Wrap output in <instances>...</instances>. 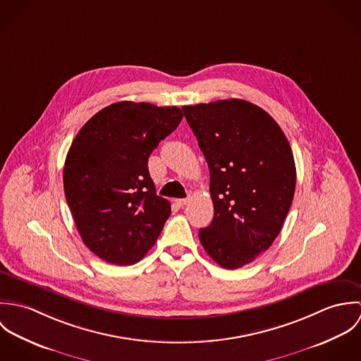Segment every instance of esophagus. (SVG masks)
Listing matches in <instances>:
<instances>
[{
  "mask_svg": "<svg viewBox=\"0 0 361 361\" xmlns=\"http://www.w3.org/2000/svg\"><path fill=\"white\" fill-rule=\"evenodd\" d=\"M175 202H176V204H178V206L182 207L186 206L189 200H188V199H178V200H175Z\"/></svg>",
  "mask_w": 361,
  "mask_h": 361,
  "instance_id": "esophagus-1",
  "label": "esophagus"
}]
</instances>
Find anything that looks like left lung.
Segmentation results:
<instances>
[{
	"label": "left lung",
	"instance_id": "left-lung-1",
	"mask_svg": "<svg viewBox=\"0 0 361 361\" xmlns=\"http://www.w3.org/2000/svg\"><path fill=\"white\" fill-rule=\"evenodd\" d=\"M209 169L214 218L199 238L228 269L268 250L293 202L296 166L274 118L255 104L231 99L182 106Z\"/></svg>",
	"mask_w": 361,
	"mask_h": 361
}]
</instances>
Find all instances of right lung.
Wrapping results in <instances>:
<instances>
[{
    "mask_svg": "<svg viewBox=\"0 0 361 361\" xmlns=\"http://www.w3.org/2000/svg\"><path fill=\"white\" fill-rule=\"evenodd\" d=\"M183 118L178 106L119 102L92 116L73 139L63 190L83 243L115 265L154 246L171 204L155 195L149 157Z\"/></svg>",
    "mask_w": 361,
    "mask_h": 361,
    "instance_id": "right-lung-1",
    "label": "right lung"
}]
</instances>
